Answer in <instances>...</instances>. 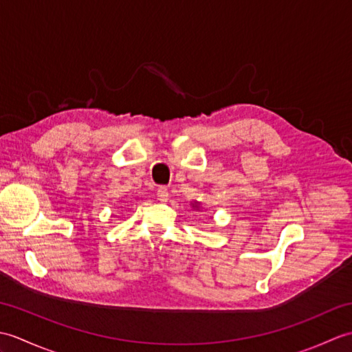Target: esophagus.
I'll return each instance as SVG.
<instances>
[{
	"instance_id": "1",
	"label": "esophagus",
	"mask_w": 352,
	"mask_h": 352,
	"mask_svg": "<svg viewBox=\"0 0 352 352\" xmlns=\"http://www.w3.org/2000/svg\"><path fill=\"white\" fill-rule=\"evenodd\" d=\"M157 197H159L160 201H168V198H169L168 188H164V186H160V188L157 189Z\"/></svg>"
}]
</instances>
